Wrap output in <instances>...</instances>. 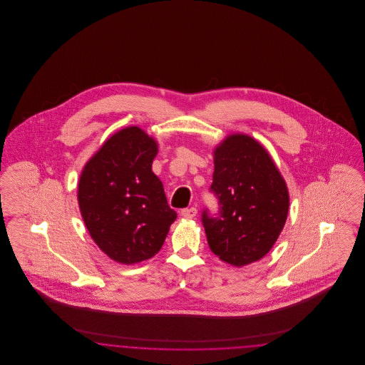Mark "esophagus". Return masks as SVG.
<instances>
[{"label":"esophagus","instance_id":"obj_1","mask_svg":"<svg viewBox=\"0 0 365 365\" xmlns=\"http://www.w3.org/2000/svg\"><path fill=\"white\" fill-rule=\"evenodd\" d=\"M180 213H182V216L186 217V219H194L195 215H197V209L194 208V207H191V208L183 209Z\"/></svg>","mask_w":365,"mask_h":365}]
</instances>
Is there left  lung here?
<instances>
[{"mask_svg": "<svg viewBox=\"0 0 365 365\" xmlns=\"http://www.w3.org/2000/svg\"><path fill=\"white\" fill-rule=\"evenodd\" d=\"M219 212L202 210L210 250L235 267L262 259L277 242L289 212V191L257 140L237 134L215 150L210 189Z\"/></svg>", "mask_w": 365, "mask_h": 365, "instance_id": "obj_1", "label": "left lung"}]
</instances>
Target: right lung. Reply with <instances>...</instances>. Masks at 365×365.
Here are the masks:
<instances>
[{
    "label": "right lung",
    "instance_id": "1",
    "mask_svg": "<svg viewBox=\"0 0 365 365\" xmlns=\"http://www.w3.org/2000/svg\"><path fill=\"white\" fill-rule=\"evenodd\" d=\"M156 140L138 127L108 139L79 179L78 201L87 230L112 260L135 264L161 249L176 212L152 171Z\"/></svg>",
    "mask_w": 365,
    "mask_h": 365
}]
</instances>
